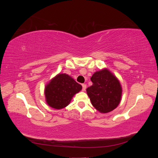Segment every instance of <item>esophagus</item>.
I'll return each instance as SVG.
<instances>
[{"instance_id":"obj_1","label":"esophagus","mask_w":158,"mask_h":158,"mask_svg":"<svg viewBox=\"0 0 158 158\" xmlns=\"http://www.w3.org/2000/svg\"><path fill=\"white\" fill-rule=\"evenodd\" d=\"M82 91H85V89H86V84H82Z\"/></svg>"}]
</instances>
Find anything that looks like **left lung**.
Returning <instances> with one entry per match:
<instances>
[{
  "label": "left lung",
  "mask_w": 158,
  "mask_h": 158,
  "mask_svg": "<svg viewBox=\"0 0 158 158\" xmlns=\"http://www.w3.org/2000/svg\"><path fill=\"white\" fill-rule=\"evenodd\" d=\"M93 84L86 89L92 106L103 113L115 109L120 103L122 88L111 72L103 69L95 73L90 78Z\"/></svg>",
  "instance_id": "left-lung-1"
}]
</instances>
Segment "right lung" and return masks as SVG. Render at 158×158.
Returning a JSON list of instances; mask_svg holds the SVG:
<instances>
[{
	"label": "right lung",
	"mask_w": 158,
	"mask_h": 158,
	"mask_svg": "<svg viewBox=\"0 0 158 158\" xmlns=\"http://www.w3.org/2000/svg\"><path fill=\"white\" fill-rule=\"evenodd\" d=\"M82 88V85L68 74H59L46 85V102L52 108L63 109L68 106L74 95Z\"/></svg>",
	"instance_id": "1"
}]
</instances>
